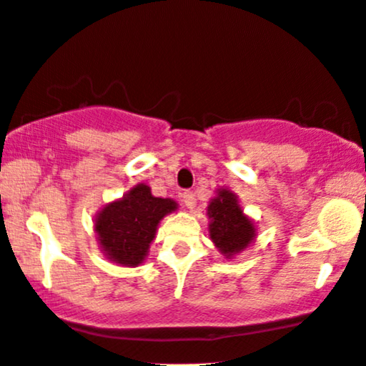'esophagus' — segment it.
<instances>
[{
  "mask_svg": "<svg viewBox=\"0 0 366 366\" xmlns=\"http://www.w3.org/2000/svg\"><path fill=\"white\" fill-rule=\"evenodd\" d=\"M182 201L189 209H194V207H196V196H194V192L191 191H186L182 194Z\"/></svg>",
  "mask_w": 366,
  "mask_h": 366,
  "instance_id": "esophagus-1",
  "label": "esophagus"
}]
</instances>
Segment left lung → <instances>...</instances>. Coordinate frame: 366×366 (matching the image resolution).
Returning <instances> with one entry per match:
<instances>
[{"instance_id": "1", "label": "left lung", "mask_w": 366, "mask_h": 366, "mask_svg": "<svg viewBox=\"0 0 366 366\" xmlns=\"http://www.w3.org/2000/svg\"><path fill=\"white\" fill-rule=\"evenodd\" d=\"M209 238L226 258L234 257L255 239V224L239 207L237 194L219 189L207 206Z\"/></svg>"}]
</instances>
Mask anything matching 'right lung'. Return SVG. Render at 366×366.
I'll return each mask as SVG.
<instances>
[{
    "mask_svg": "<svg viewBox=\"0 0 366 366\" xmlns=\"http://www.w3.org/2000/svg\"><path fill=\"white\" fill-rule=\"evenodd\" d=\"M177 209L174 199L152 196L145 184H137L118 201L109 202L94 217L99 247L109 262L138 267L149 255L157 226Z\"/></svg>",
    "mask_w": 366,
    "mask_h": 366,
    "instance_id": "right-lung-1",
    "label": "right lung"
}]
</instances>
